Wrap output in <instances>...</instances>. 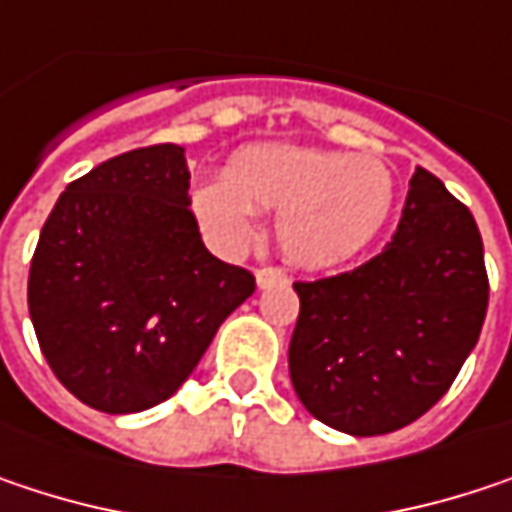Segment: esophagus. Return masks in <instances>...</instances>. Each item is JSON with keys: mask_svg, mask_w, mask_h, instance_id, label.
<instances>
[{"mask_svg": "<svg viewBox=\"0 0 512 512\" xmlns=\"http://www.w3.org/2000/svg\"><path fill=\"white\" fill-rule=\"evenodd\" d=\"M255 278L260 290H263V287H272V284H287V272L278 269V266H263V269H257Z\"/></svg>", "mask_w": 512, "mask_h": 512, "instance_id": "obj_1", "label": "esophagus"}]
</instances>
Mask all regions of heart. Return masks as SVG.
<instances>
[{
    "label": "heart",
    "instance_id": "obj_1",
    "mask_svg": "<svg viewBox=\"0 0 512 512\" xmlns=\"http://www.w3.org/2000/svg\"><path fill=\"white\" fill-rule=\"evenodd\" d=\"M393 175L378 158L257 143L240 149L222 178L193 190V210L219 246H243L255 210L275 213L281 252L304 269H331L363 252L393 208Z\"/></svg>",
    "mask_w": 512,
    "mask_h": 512
}]
</instances>
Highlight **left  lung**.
<instances>
[{
    "label": "left lung",
    "mask_w": 512,
    "mask_h": 512,
    "mask_svg": "<svg viewBox=\"0 0 512 512\" xmlns=\"http://www.w3.org/2000/svg\"><path fill=\"white\" fill-rule=\"evenodd\" d=\"M293 287L302 302L290 340L296 395L343 434H390L448 393L481 337L484 240L469 208L419 166L381 255Z\"/></svg>",
    "instance_id": "left-lung-1"
}]
</instances>
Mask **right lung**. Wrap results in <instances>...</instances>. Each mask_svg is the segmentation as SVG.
Wrapping results in <instances>:
<instances>
[{"mask_svg":"<svg viewBox=\"0 0 512 512\" xmlns=\"http://www.w3.org/2000/svg\"><path fill=\"white\" fill-rule=\"evenodd\" d=\"M184 149L99 163L52 208L28 272L46 363L78 401L140 413L175 393L255 275L213 257L190 210Z\"/></svg>","mask_w":512,"mask_h":512,"instance_id":"add662e5","label":"right lung"}]
</instances>
